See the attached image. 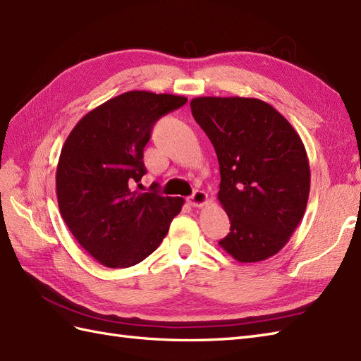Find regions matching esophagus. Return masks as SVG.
Returning <instances> with one entry per match:
<instances>
[{
  "instance_id": "1",
  "label": "esophagus",
  "mask_w": 361,
  "mask_h": 361,
  "mask_svg": "<svg viewBox=\"0 0 361 361\" xmlns=\"http://www.w3.org/2000/svg\"><path fill=\"white\" fill-rule=\"evenodd\" d=\"M188 202H190L191 207L200 208V207H204V205L207 204V202H208V196H207L205 191L196 190V191L192 192V195L188 197Z\"/></svg>"
}]
</instances>
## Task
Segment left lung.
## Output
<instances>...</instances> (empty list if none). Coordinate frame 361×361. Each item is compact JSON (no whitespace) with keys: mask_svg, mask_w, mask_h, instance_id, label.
<instances>
[{"mask_svg":"<svg viewBox=\"0 0 361 361\" xmlns=\"http://www.w3.org/2000/svg\"><path fill=\"white\" fill-rule=\"evenodd\" d=\"M190 105L221 166L217 199L231 226L219 245L237 262L267 260L288 243L310 197L302 139L272 105L256 98L202 96Z\"/></svg>","mask_w":361,"mask_h":361,"instance_id":"1","label":"left lung"}]
</instances>
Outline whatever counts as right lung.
Listing matches in <instances>:
<instances>
[{
  "mask_svg": "<svg viewBox=\"0 0 361 361\" xmlns=\"http://www.w3.org/2000/svg\"><path fill=\"white\" fill-rule=\"evenodd\" d=\"M185 96L126 92L93 109L70 131L56 166L61 217L78 243L109 268H128L159 247L182 197L133 190L145 174L153 126Z\"/></svg>",
  "mask_w": 361,
  "mask_h": 361,
  "instance_id": "right-lung-1",
  "label": "right lung"
}]
</instances>
